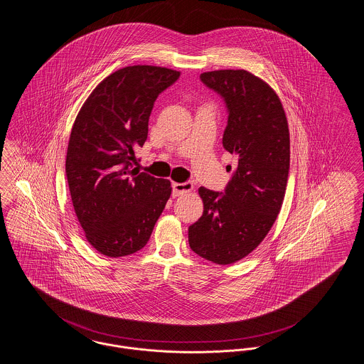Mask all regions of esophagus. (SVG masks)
I'll list each match as a JSON object with an SVG mask.
<instances>
[{
	"label": "esophagus",
	"mask_w": 364,
	"mask_h": 364,
	"mask_svg": "<svg viewBox=\"0 0 364 364\" xmlns=\"http://www.w3.org/2000/svg\"><path fill=\"white\" fill-rule=\"evenodd\" d=\"M171 188H173V196H183L186 193L193 191L194 184L190 183V181H187V183H173Z\"/></svg>",
	"instance_id": "obj_1"
}]
</instances>
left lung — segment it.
Listing matches in <instances>:
<instances>
[{
    "instance_id": "left-lung-1",
    "label": "left lung",
    "mask_w": 364,
    "mask_h": 364,
    "mask_svg": "<svg viewBox=\"0 0 364 364\" xmlns=\"http://www.w3.org/2000/svg\"><path fill=\"white\" fill-rule=\"evenodd\" d=\"M200 82L223 98V146L238 164L223 193L199 188L203 213L188 228L190 248L218 264L250 255L280 213L289 171V132L274 90L247 70H213ZM231 171V166H227Z\"/></svg>"
}]
</instances>
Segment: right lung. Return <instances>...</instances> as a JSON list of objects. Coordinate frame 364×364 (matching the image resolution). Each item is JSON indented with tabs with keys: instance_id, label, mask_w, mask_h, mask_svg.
<instances>
[{
	"instance_id": "1",
	"label": "right lung",
	"mask_w": 364,
	"mask_h": 364,
	"mask_svg": "<svg viewBox=\"0 0 364 364\" xmlns=\"http://www.w3.org/2000/svg\"><path fill=\"white\" fill-rule=\"evenodd\" d=\"M180 72L136 65L116 70L95 87L72 127L66 177L87 241L105 256L142 250L162 215L170 181L140 173L134 149L148 136L158 95Z\"/></svg>"
}]
</instances>
